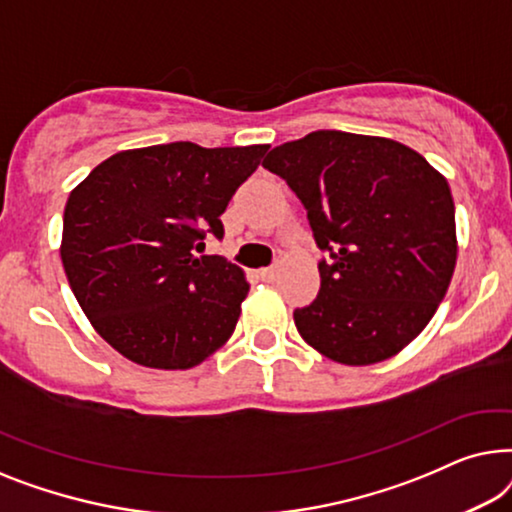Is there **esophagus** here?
Wrapping results in <instances>:
<instances>
[{"label":"esophagus","instance_id":"1","mask_svg":"<svg viewBox=\"0 0 512 512\" xmlns=\"http://www.w3.org/2000/svg\"><path fill=\"white\" fill-rule=\"evenodd\" d=\"M259 276H262V280H276L278 266H269V269H262V271H259Z\"/></svg>","mask_w":512,"mask_h":512}]
</instances>
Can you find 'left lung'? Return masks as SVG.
<instances>
[{
	"instance_id": "8db88e82",
	"label": "left lung",
	"mask_w": 512,
	"mask_h": 512,
	"mask_svg": "<svg viewBox=\"0 0 512 512\" xmlns=\"http://www.w3.org/2000/svg\"><path fill=\"white\" fill-rule=\"evenodd\" d=\"M264 169L308 211L320 292L294 311L304 341L338 364L401 352L434 318L457 264L450 185L413 148L320 129L273 148Z\"/></svg>"
}]
</instances>
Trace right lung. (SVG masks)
Instances as JSON below:
<instances>
[{
  "mask_svg": "<svg viewBox=\"0 0 512 512\" xmlns=\"http://www.w3.org/2000/svg\"><path fill=\"white\" fill-rule=\"evenodd\" d=\"M269 146L190 141L122 150L97 164L64 206L62 264L106 343L148 369H192L234 334L246 273L194 257Z\"/></svg>",
  "mask_w": 512,
  "mask_h": 512,
  "instance_id": "right-lung-1",
  "label": "right lung"
}]
</instances>
